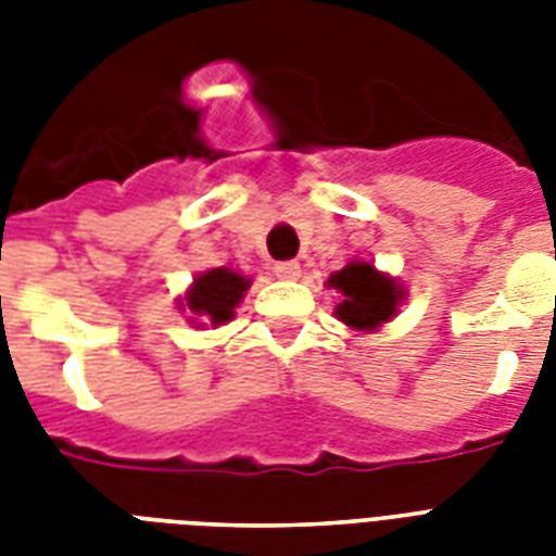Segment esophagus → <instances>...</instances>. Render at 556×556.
I'll return each instance as SVG.
<instances>
[{
  "mask_svg": "<svg viewBox=\"0 0 556 556\" xmlns=\"http://www.w3.org/2000/svg\"><path fill=\"white\" fill-rule=\"evenodd\" d=\"M274 274H277L279 279H296L300 277V262H277V265H274Z\"/></svg>",
  "mask_w": 556,
  "mask_h": 556,
  "instance_id": "esophagus-1",
  "label": "esophagus"
}]
</instances>
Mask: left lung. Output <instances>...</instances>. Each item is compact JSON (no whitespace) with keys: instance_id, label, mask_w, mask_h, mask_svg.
Segmentation results:
<instances>
[{"instance_id":"8db88e82","label":"left lung","mask_w":556,"mask_h":556,"mask_svg":"<svg viewBox=\"0 0 556 556\" xmlns=\"http://www.w3.org/2000/svg\"><path fill=\"white\" fill-rule=\"evenodd\" d=\"M326 288H334L340 303L334 317L352 331H378L404 305L406 288L395 277L378 270L369 260H349L340 270L326 279Z\"/></svg>"}]
</instances>
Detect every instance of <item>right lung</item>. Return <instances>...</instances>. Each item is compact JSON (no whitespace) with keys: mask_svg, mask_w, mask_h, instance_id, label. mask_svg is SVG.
<instances>
[{"mask_svg":"<svg viewBox=\"0 0 556 556\" xmlns=\"http://www.w3.org/2000/svg\"><path fill=\"white\" fill-rule=\"evenodd\" d=\"M253 279L236 268H210L195 274L185 294L178 296V312L187 314L192 329H218L236 317L244 291Z\"/></svg>","mask_w":556,"mask_h":556,"instance_id":"right-lung-1","label":"right lung"}]
</instances>
